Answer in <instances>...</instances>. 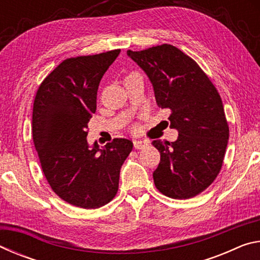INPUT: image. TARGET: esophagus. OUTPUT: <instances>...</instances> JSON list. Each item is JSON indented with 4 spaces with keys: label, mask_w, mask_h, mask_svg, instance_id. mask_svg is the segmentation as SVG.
Here are the masks:
<instances>
[{
    "label": "esophagus",
    "mask_w": 260,
    "mask_h": 260,
    "mask_svg": "<svg viewBox=\"0 0 260 260\" xmlns=\"http://www.w3.org/2000/svg\"><path fill=\"white\" fill-rule=\"evenodd\" d=\"M133 144H134V148L135 149H143L148 146V141H144V140H134L133 141Z\"/></svg>",
    "instance_id": "esophagus-1"
}]
</instances>
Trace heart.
Masks as SVG:
<instances>
[{"label":"heart","instance_id":"1","mask_svg":"<svg viewBox=\"0 0 260 260\" xmlns=\"http://www.w3.org/2000/svg\"><path fill=\"white\" fill-rule=\"evenodd\" d=\"M131 76H133V74H131Z\"/></svg>","mask_w":260,"mask_h":260}]
</instances>
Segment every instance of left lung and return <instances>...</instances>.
I'll return each mask as SVG.
<instances>
[{
	"label": "left lung",
	"instance_id": "1",
	"mask_svg": "<svg viewBox=\"0 0 260 260\" xmlns=\"http://www.w3.org/2000/svg\"><path fill=\"white\" fill-rule=\"evenodd\" d=\"M127 56L147 74L158 107L170 110V127L179 133L174 142L152 141L160 152L152 173L155 186L171 199H191L213 182L225 157L230 129L220 95L177 47L127 50Z\"/></svg>",
	"mask_w": 260,
	"mask_h": 260
}]
</instances>
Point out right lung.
<instances>
[{"label":"right lung","mask_w":260,"mask_h":260,"mask_svg":"<svg viewBox=\"0 0 260 260\" xmlns=\"http://www.w3.org/2000/svg\"><path fill=\"white\" fill-rule=\"evenodd\" d=\"M120 50L69 58L48 76L33 105V141L41 167L61 200L83 209L108 204L118 191L132 141L114 139L100 148L87 141L99 85Z\"/></svg>","instance_id":"obj_1"}]
</instances>
